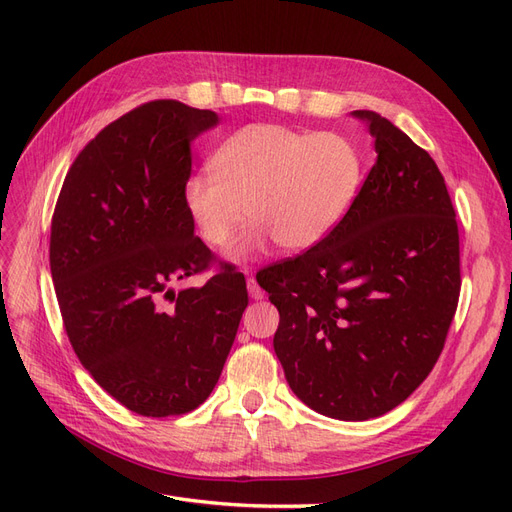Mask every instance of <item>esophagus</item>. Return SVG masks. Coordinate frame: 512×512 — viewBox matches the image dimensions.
Segmentation results:
<instances>
[{"label":"esophagus","mask_w":512,"mask_h":512,"mask_svg":"<svg viewBox=\"0 0 512 512\" xmlns=\"http://www.w3.org/2000/svg\"><path fill=\"white\" fill-rule=\"evenodd\" d=\"M247 292H250V297H252L254 301L265 299V292H262V288L258 286V282H256V277H254V275L247 277Z\"/></svg>","instance_id":"obj_1"}]
</instances>
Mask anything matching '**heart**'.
<instances>
[{
    "label": "heart",
    "instance_id": "heart-1",
    "mask_svg": "<svg viewBox=\"0 0 512 512\" xmlns=\"http://www.w3.org/2000/svg\"><path fill=\"white\" fill-rule=\"evenodd\" d=\"M213 173H194L183 200L203 239L228 247L247 224L239 256L273 239L284 252H305L344 220L361 185V156L344 136L280 123H250L215 149Z\"/></svg>",
    "mask_w": 512,
    "mask_h": 512
}]
</instances>
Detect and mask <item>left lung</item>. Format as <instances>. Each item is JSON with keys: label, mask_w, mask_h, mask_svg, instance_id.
Listing matches in <instances>:
<instances>
[{"label": "left lung", "mask_w": 512, "mask_h": 512, "mask_svg": "<svg viewBox=\"0 0 512 512\" xmlns=\"http://www.w3.org/2000/svg\"><path fill=\"white\" fill-rule=\"evenodd\" d=\"M376 164L331 235L258 271L280 312L273 348L318 414L367 421L406 401L436 365L461 275L459 230L429 153L389 119L354 111Z\"/></svg>", "instance_id": "left-lung-1"}]
</instances>
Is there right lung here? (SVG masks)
<instances>
[{"mask_svg":"<svg viewBox=\"0 0 512 512\" xmlns=\"http://www.w3.org/2000/svg\"><path fill=\"white\" fill-rule=\"evenodd\" d=\"M220 117L153 100L119 117L70 166L51 224V275L70 344L102 389L143 416L198 408L218 384L247 307L245 277L207 269L183 200L192 141Z\"/></svg>","mask_w":512,"mask_h":512,"instance_id":"obj_1","label":"right lung"}]
</instances>
